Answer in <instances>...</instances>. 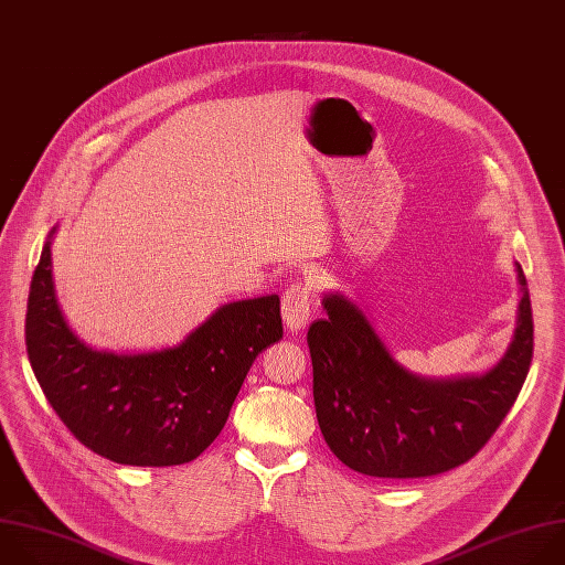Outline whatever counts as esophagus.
<instances>
[{
	"instance_id": "1",
	"label": "esophagus",
	"mask_w": 565,
	"mask_h": 565,
	"mask_svg": "<svg viewBox=\"0 0 565 565\" xmlns=\"http://www.w3.org/2000/svg\"><path fill=\"white\" fill-rule=\"evenodd\" d=\"M310 310H312V288L308 284H292L281 299L284 323L297 332L308 323Z\"/></svg>"
}]
</instances>
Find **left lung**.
Listing matches in <instances>:
<instances>
[{"label": "left lung", "instance_id": "left-lung-1", "mask_svg": "<svg viewBox=\"0 0 565 565\" xmlns=\"http://www.w3.org/2000/svg\"><path fill=\"white\" fill-rule=\"evenodd\" d=\"M519 321L501 361L479 377L424 380L399 365L359 306L326 295L308 328L321 435L348 468L419 479L470 461L497 433L532 363L534 326L521 266Z\"/></svg>", "mask_w": 565, "mask_h": 565}]
</instances>
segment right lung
<instances>
[{
	"label": "right lung",
	"instance_id": "obj_1",
	"mask_svg": "<svg viewBox=\"0 0 565 565\" xmlns=\"http://www.w3.org/2000/svg\"><path fill=\"white\" fill-rule=\"evenodd\" d=\"M35 268L26 350L64 426L124 466H179L222 433L253 361L284 337L279 297L222 306L174 348L115 354L86 345L66 323L53 284L51 239Z\"/></svg>",
	"mask_w": 565,
	"mask_h": 565
}]
</instances>
